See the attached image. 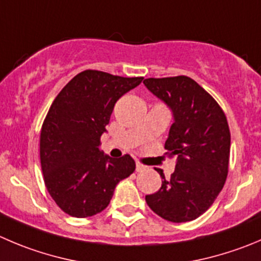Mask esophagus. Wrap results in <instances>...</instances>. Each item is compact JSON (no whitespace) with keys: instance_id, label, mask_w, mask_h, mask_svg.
Masks as SVG:
<instances>
[{"instance_id":"esophagus-1","label":"esophagus","mask_w":261,"mask_h":261,"mask_svg":"<svg viewBox=\"0 0 261 261\" xmlns=\"http://www.w3.org/2000/svg\"><path fill=\"white\" fill-rule=\"evenodd\" d=\"M146 169H147V166L143 165V164H141L140 161H137V163H136V170H137V172H143V170H146Z\"/></svg>"}]
</instances>
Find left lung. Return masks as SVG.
I'll list each match as a JSON object with an SVG mask.
<instances>
[{
  "label": "left lung",
  "instance_id": "obj_1",
  "mask_svg": "<svg viewBox=\"0 0 261 261\" xmlns=\"http://www.w3.org/2000/svg\"><path fill=\"white\" fill-rule=\"evenodd\" d=\"M146 88L172 110L165 150L175 156V170L156 193L146 196L153 213L173 223L196 219L206 212L228 174L230 133L217 101L190 76L148 78Z\"/></svg>",
  "mask_w": 261,
  "mask_h": 261
}]
</instances>
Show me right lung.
Listing matches in <instances>:
<instances>
[{"mask_svg": "<svg viewBox=\"0 0 261 261\" xmlns=\"http://www.w3.org/2000/svg\"><path fill=\"white\" fill-rule=\"evenodd\" d=\"M142 79L84 70L52 102L41 129V166L49 195L66 214L101 213L116 185L135 172L130 156L113 159L98 146L115 102Z\"/></svg>", "mask_w": 261, "mask_h": 261, "instance_id": "1", "label": "right lung"}]
</instances>
